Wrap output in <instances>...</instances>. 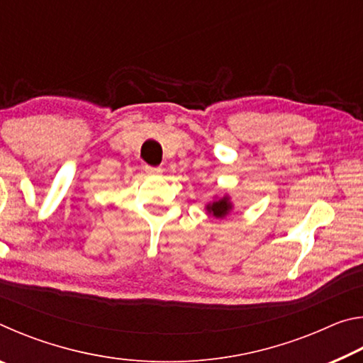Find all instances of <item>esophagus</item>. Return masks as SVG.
I'll list each match as a JSON object with an SVG mask.
<instances>
[{"label":"esophagus","instance_id":"1","mask_svg":"<svg viewBox=\"0 0 363 363\" xmlns=\"http://www.w3.org/2000/svg\"><path fill=\"white\" fill-rule=\"evenodd\" d=\"M162 168L160 167H149V164H147L145 167V173L147 174H150V176H158V174H162Z\"/></svg>","mask_w":363,"mask_h":363}]
</instances>
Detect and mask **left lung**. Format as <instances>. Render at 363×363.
Masks as SVG:
<instances>
[{
    "instance_id": "1",
    "label": "left lung",
    "mask_w": 363,
    "mask_h": 363,
    "mask_svg": "<svg viewBox=\"0 0 363 363\" xmlns=\"http://www.w3.org/2000/svg\"><path fill=\"white\" fill-rule=\"evenodd\" d=\"M230 208H232V205L229 203V199H227V196H224V199H220L218 201H213L211 205H208L206 210L210 211L213 216L224 218L225 214L230 211Z\"/></svg>"
}]
</instances>
